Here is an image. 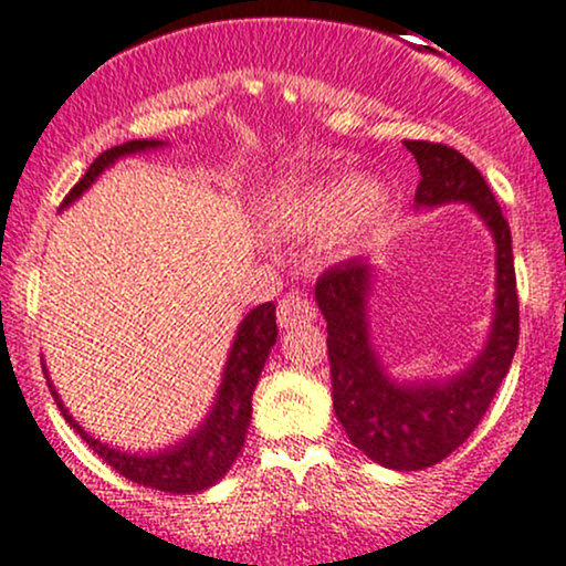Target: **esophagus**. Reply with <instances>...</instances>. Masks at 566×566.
Listing matches in <instances>:
<instances>
[{"instance_id":"1","label":"esophagus","mask_w":566,"mask_h":566,"mask_svg":"<svg viewBox=\"0 0 566 566\" xmlns=\"http://www.w3.org/2000/svg\"><path fill=\"white\" fill-rule=\"evenodd\" d=\"M276 317H279V325H282V328H293V325H301V323H308V319H314V306H312V301L306 298V293L293 290V293H287L282 301H279Z\"/></svg>"}]
</instances>
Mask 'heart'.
<instances>
[{"label": "heart", "instance_id": "b5f03b06", "mask_svg": "<svg viewBox=\"0 0 566 566\" xmlns=\"http://www.w3.org/2000/svg\"><path fill=\"white\" fill-rule=\"evenodd\" d=\"M287 222L301 233H342L347 241H371L388 230L392 203L382 189H368L360 176H342L314 184L290 198Z\"/></svg>", "mask_w": 566, "mask_h": 566}]
</instances>
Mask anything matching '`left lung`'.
<instances>
[{"instance_id":"obj_1","label":"left lung","mask_w":566,"mask_h":566,"mask_svg":"<svg viewBox=\"0 0 566 566\" xmlns=\"http://www.w3.org/2000/svg\"><path fill=\"white\" fill-rule=\"evenodd\" d=\"M420 168L415 200L442 206L467 200L496 238V319L478 360L448 382L396 385L379 368L366 336L371 265L344 260L317 279V303L328 319L333 409L349 442L388 469L415 472L461 448L491 407L521 336L513 235L483 174L453 146L403 140Z\"/></svg>"}]
</instances>
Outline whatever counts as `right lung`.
Listing matches in <instances>:
<instances>
[{"instance_id": "obj_1", "label": "right lung", "mask_w": 566, "mask_h": 566, "mask_svg": "<svg viewBox=\"0 0 566 566\" xmlns=\"http://www.w3.org/2000/svg\"><path fill=\"white\" fill-rule=\"evenodd\" d=\"M154 146H159V140H129L103 151L92 165H88L86 176L70 189L62 206L73 203L83 189L103 174L108 165L116 163L118 157ZM273 344H276V306H273V303H263V306L252 308V312L247 314V319L241 323V328H238L235 344L233 349H230L228 368H224L222 388H219L217 407L208 415L203 428H200L198 433H192L189 439H184L181 444H176V448L157 455L118 453V450L108 448V444L92 439L73 418H70L67 409L59 401L53 385H48V388L53 392L56 407L62 409L64 420H67V423L81 433L83 442L103 458L108 467L116 469L118 474H124V478L133 480V483L157 488V491L165 493H198L206 491L208 485L219 483V480L228 474V469L233 467L235 455L241 453L249 420H252L254 385H258L263 363Z\"/></svg>"}]
</instances>
